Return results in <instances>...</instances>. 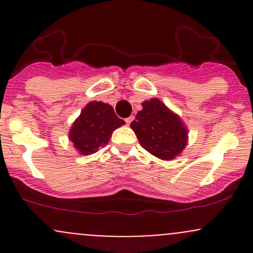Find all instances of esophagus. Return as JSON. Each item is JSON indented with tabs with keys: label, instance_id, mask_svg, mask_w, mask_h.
<instances>
[{
	"label": "esophagus",
	"instance_id": "34e87169",
	"mask_svg": "<svg viewBox=\"0 0 253 253\" xmlns=\"http://www.w3.org/2000/svg\"><path fill=\"white\" fill-rule=\"evenodd\" d=\"M133 119H134L133 116H129V117H127V119L125 120V121H126V124H127V125H129V124H131L132 121H133Z\"/></svg>",
	"mask_w": 253,
	"mask_h": 253
}]
</instances>
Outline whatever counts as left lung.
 Here are the masks:
<instances>
[{
    "label": "left lung",
    "instance_id": "1",
    "mask_svg": "<svg viewBox=\"0 0 253 253\" xmlns=\"http://www.w3.org/2000/svg\"><path fill=\"white\" fill-rule=\"evenodd\" d=\"M142 106L131 122L141 145L159 159H175L187 144L188 132L183 122L157 98L143 101Z\"/></svg>",
    "mask_w": 253,
    "mask_h": 253
}]
</instances>
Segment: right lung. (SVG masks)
Instances as JSON below:
<instances>
[{
    "mask_svg": "<svg viewBox=\"0 0 253 253\" xmlns=\"http://www.w3.org/2000/svg\"><path fill=\"white\" fill-rule=\"evenodd\" d=\"M122 125L125 121L116 116L111 105L90 101L73 122L68 138L82 155L93 154L108 144L112 132Z\"/></svg>",
    "mask_w": 253,
    "mask_h": 253,
    "instance_id": "1",
    "label": "right lung"
}]
</instances>
